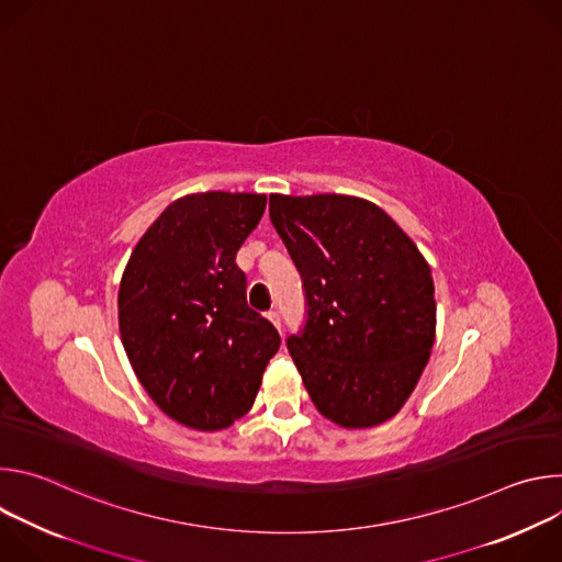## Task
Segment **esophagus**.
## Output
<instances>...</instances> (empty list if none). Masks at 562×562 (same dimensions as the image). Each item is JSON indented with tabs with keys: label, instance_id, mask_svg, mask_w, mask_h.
<instances>
[{
	"label": "esophagus",
	"instance_id": "esophagus-1",
	"mask_svg": "<svg viewBox=\"0 0 562 562\" xmlns=\"http://www.w3.org/2000/svg\"><path fill=\"white\" fill-rule=\"evenodd\" d=\"M267 317L271 319L273 327H276L278 331H282V317H280V313H278V311H269V313H267Z\"/></svg>",
	"mask_w": 562,
	"mask_h": 562
}]
</instances>
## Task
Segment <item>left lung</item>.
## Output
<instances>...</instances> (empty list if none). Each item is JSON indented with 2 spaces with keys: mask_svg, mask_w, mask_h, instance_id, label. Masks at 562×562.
<instances>
[{
  "mask_svg": "<svg viewBox=\"0 0 562 562\" xmlns=\"http://www.w3.org/2000/svg\"><path fill=\"white\" fill-rule=\"evenodd\" d=\"M269 215L302 278L306 323L286 347L313 405L347 429L389 420L416 389L436 338L427 260L362 198L273 193Z\"/></svg>",
  "mask_w": 562,
  "mask_h": 562,
  "instance_id": "left-lung-1",
  "label": "left lung"
}]
</instances>
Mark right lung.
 <instances>
[{
    "mask_svg": "<svg viewBox=\"0 0 562 562\" xmlns=\"http://www.w3.org/2000/svg\"><path fill=\"white\" fill-rule=\"evenodd\" d=\"M265 206L267 195L226 191L171 202L120 282V336L137 380L169 418L198 431L243 418L280 349L235 265Z\"/></svg>",
    "mask_w": 562,
    "mask_h": 562,
    "instance_id": "obj_1",
    "label": "right lung"
}]
</instances>
